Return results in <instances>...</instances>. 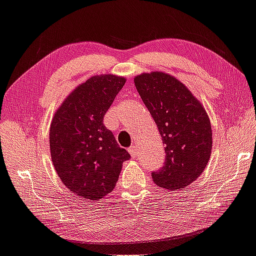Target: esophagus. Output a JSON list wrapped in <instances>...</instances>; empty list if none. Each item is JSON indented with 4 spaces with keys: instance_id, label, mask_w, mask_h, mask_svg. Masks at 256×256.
<instances>
[{
    "instance_id": "obj_1",
    "label": "esophagus",
    "mask_w": 256,
    "mask_h": 256,
    "mask_svg": "<svg viewBox=\"0 0 256 256\" xmlns=\"http://www.w3.org/2000/svg\"><path fill=\"white\" fill-rule=\"evenodd\" d=\"M128 151H129V154H132V157H136V156H137V149H136L134 146H132V147H129Z\"/></svg>"
}]
</instances>
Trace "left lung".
Wrapping results in <instances>:
<instances>
[{
	"instance_id": "1",
	"label": "left lung",
	"mask_w": 256,
	"mask_h": 256,
	"mask_svg": "<svg viewBox=\"0 0 256 256\" xmlns=\"http://www.w3.org/2000/svg\"><path fill=\"white\" fill-rule=\"evenodd\" d=\"M166 146L162 169L151 174L159 186L182 189L202 174L212 150L208 114L196 98L176 78L160 72L134 78Z\"/></svg>"
}]
</instances>
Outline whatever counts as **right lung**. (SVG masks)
<instances>
[{
	"label": "right lung",
	"instance_id": "obj_1",
	"mask_svg": "<svg viewBox=\"0 0 256 256\" xmlns=\"http://www.w3.org/2000/svg\"><path fill=\"white\" fill-rule=\"evenodd\" d=\"M126 80L94 76L78 86L57 109L50 147L57 174L78 196L99 200L114 190L130 154L104 124V116Z\"/></svg>",
	"mask_w": 256,
	"mask_h": 256
}]
</instances>
